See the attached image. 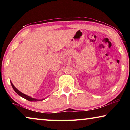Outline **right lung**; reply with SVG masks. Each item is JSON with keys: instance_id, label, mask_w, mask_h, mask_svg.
I'll return each instance as SVG.
<instances>
[{"instance_id": "right-lung-1", "label": "right lung", "mask_w": 130, "mask_h": 130, "mask_svg": "<svg viewBox=\"0 0 130 130\" xmlns=\"http://www.w3.org/2000/svg\"><path fill=\"white\" fill-rule=\"evenodd\" d=\"M10 82H11V85H12V87L13 88V89H14V90L15 91V92H16V93L18 94H19V95L20 96L22 97V98H25V99L27 100L28 101H30V102H38V101H41V100H44V99H36L31 98V97L28 96L27 95H26V94H24L23 93H22V92H21L20 91H18V90L15 87V86L14 85V84H13L12 83L11 81H10Z\"/></svg>"}]
</instances>
